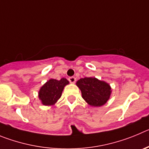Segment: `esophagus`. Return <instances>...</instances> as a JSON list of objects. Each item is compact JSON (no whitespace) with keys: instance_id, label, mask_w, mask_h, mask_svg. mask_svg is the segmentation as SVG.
Segmentation results:
<instances>
[{"instance_id":"obj_1","label":"esophagus","mask_w":149,"mask_h":149,"mask_svg":"<svg viewBox=\"0 0 149 149\" xmlns=\"http://www.w3.org/2000/svg\"><path fill=\"white\" fill-rule=\"evenodd\" d=\"M68 80H69V81L70 83H75L76 82V78L74 77V76H71V77H69V79H68Z\"/></svg>"}]
</instances>
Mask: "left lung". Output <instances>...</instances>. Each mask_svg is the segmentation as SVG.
Here are the masks:
<instances>
[{"instance_id":"left-lung-1","label":"left lung","mask_w":149,"mask_h":149,"mask_svg":"<svg viewBox=\"0 0 149 149\" xmlns=\"http://www.w3.org/2000/svg\"><path fill=\"white\" fill-rule=\"evenodd\" d=\"M76 85L81 90L83 99L91 106H102L107 102L111 96L109 84L96 78L80 79Z\"/></svg>"}]
</instances>
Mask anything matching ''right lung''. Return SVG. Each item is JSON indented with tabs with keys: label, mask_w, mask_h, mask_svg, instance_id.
<instances>
[{
	"label": "right lung",
	"mask_w": 149,
	"mask_h": 149,
	"mask_svg": "<svg viewBox=\"0 0 149 149\" xmlns=\"http://www.w3.org/2000/svg\"><path fill=\"white\" fill-rule=\"evenodd\" d=\"M68 83L69 81L65 78L60 80L52 79L47 81L41 87L38 93V96L42 104L45 105L54 104L61 97L63 89Z\"/></svg>",
	"instance_id": "obj_1"
}]
</instances>
